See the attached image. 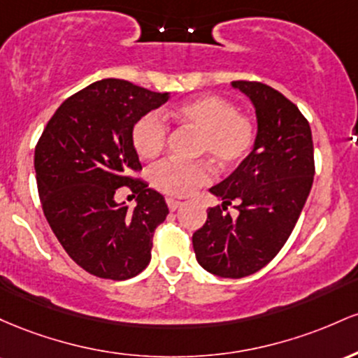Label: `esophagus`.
I'll use <instances>...</instances> for the list:
<instances>
[{
  "label": "esophagus",
  "instance_id": "esophagus-1",
  "mask_svg": "<svg viewBox=\"0 0 358 358\" xmlns=\"http://www.w3.org/2000/svg\"><path fill=\"white\" fill-rule=\"evenodd\" d=\"M167 206H169V210H171V211H176V210H179L180 206H182V201H178L174 198H167Z\"/></svg>",
  "mask_w": 358,
  "mask_h": 358
}]
</instances>
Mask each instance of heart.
I'll return each mask as SVG.
<instances>
[{
    "instance_id": "1",
    "label": "heart",
    "mask_w": 358,
    "mask_h": 358,
    "mask_svg": "<svg viewBox=\"0 0 358 358\" xmlns=\"http://www.w3.org/2000/svg\"><path fill=\"white\" fill-rule=\"evenodd\" d=\"M169 116L201 134L199 148L222 169L235 167L250 154L255 143V127L247 116L236 113L235 104L216 94H204L179 104ZM167 127L159 115L148 113L134 127V145L142 159H154L162 152ZM211 179L204 162L182 164L166 160L152 171V182L167 194L186 196Z\"/></svg>"
}]
</instances>
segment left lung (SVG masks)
<instances>
[{
  "label": "left lung",
  "instance_id": "1",
  "mask_svg": "<svg viewBox=\"0 0 358 358\" xmlns=\"http://www.w3.org/2000/svg\"><path fill=\"white\" fill-rule=\"evenodd\" d=\"M255 110L257 135L250 154L210 192L222 206L192 235L196 260L227 279L255 274L287 242L315 178L311 128L294 103L262 83L233 81ZM236 203L239 216L224 210Z\"/></svg>",
  "mask_w": 358,
  "mask_h": 358
}]
</instances>
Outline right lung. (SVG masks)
<instances>
[{"label": "right lung", "mask_w": 358, "mask_h": 358, "mask_svg": "<svg viewBox=\"0 0 358 358\" xmlns=\"http://www.w3.org/2000/svg\"><path fill=\"white\" fill-rule=\"evenodd\" d=\"M167 99L169 92L103 79L60 104L40 136L34 164L43 215L92 275L125 280L150 262L152 236L169 208L160 192L131 178L142 169L134 127ZM123 185L137 194L134 210L115 203Z\"/></svg>", "instance_id": "obj_1"}]
</instances>
